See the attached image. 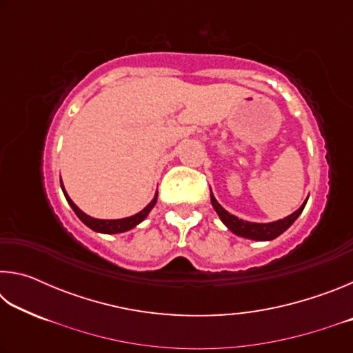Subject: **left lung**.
I'll return each instance as SVG.
<instances>
[{
	"mask_svg": "<svg viewBox=\"0 0 353 353\" xmlns=\"http://www.w3.org/2000/svg\"><path fill=\"white\" fill-rule=\"evenodd\" d=\"M210 201L214 210H216L218 216L221 221L227 225V229L234 232L235 235L243 236V238H249V240H256V241H270L277 238L279 235H282L283 232L288 229V227L294 223V221L299 218V214L302 213L303 207H305L307 201L303 202L299 210L294 213H291L290 216H286L283 219L274 221V223H268V224H260V223H249V221H244L236 218L235 214H230L227 210H224L223 207L218 204V201L214 199L213 193L210 191Z\"/></svg>",
	"mask_w": 353,
	"mask_h": 353,
	"instance_id": "1",
	"label": "left lung"
}]
</instances>
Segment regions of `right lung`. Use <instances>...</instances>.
I'll return each mask as SVG.
<instances>
[{"label":"right lung","mask_w":353,"mask_h":353,"mask_svg":"<svg viewBox=\"0 0 353 353\" xmlns=\"http://www.w3.org/2000/svg\"><path fill=\"white\" fill-rule=\"evenodd\" d=\"M61 187H62L65 198H67V201H68V204L71 205V208H73V212L77 214V218H79L87 227H90L92 230L101 232V234H121V232H128L130 229H134V227L139 225L141 221L148 216L149 212L152 210L155 202H157V194H159V193H155L154 199L149 202V204L143 208L140 213L134 214V216L123 218V219H97V218H92V216H88V214L83 213L81 208L70 199V196L67 194V191H65L62 182H61Z\"/></svg>","instance_id":"add662e5"}]
</instances>
